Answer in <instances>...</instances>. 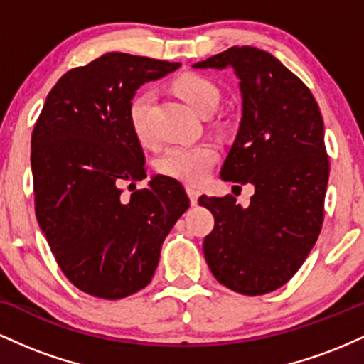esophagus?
<instances>
[{
	"label": "esophagus",
	"mask_w": 364,
	"mask_h": 364,
	"mask_svg": "<svg viewBox=\"0 0 364 364\" xmlns=\"http://www.w3.org/2000/svg\"><path fill=\"white\" fill-rule=\"evenodd\" d=\"M186 191H188V196H190L191 205H196V202H198L200 191L196 190V188H191V186H188V188H186Z\"/></svg>",
	"instance_id": "34e87169"
}]
</instances>
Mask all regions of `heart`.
Masks as SVG:
<instances>
[{
  "label": "heart",
  "mask_w": 364,
  "mask_h": 364,
  "mask_svg": "<svg viewBox=\"0 0 364 364\" xmlns=\"http://www.w3.org/2000/svg\"><path fill=\"white\" fill-rule=\"evenodd\" d=\"M173 89L188 106L193 107L200 114L214 111L220 99V92L215 83L200 73H181L173 80ZM152 99V92L141 90L132 99L128 107L129 127L140 144L152 141V129L149 121ZM215 161L217 149L208 141L196 145H176L169 147L157 159V171L186 185H200L208 176Z\"/></svg>",
  "instance_id": "b5f03b06"
}]
</instances>
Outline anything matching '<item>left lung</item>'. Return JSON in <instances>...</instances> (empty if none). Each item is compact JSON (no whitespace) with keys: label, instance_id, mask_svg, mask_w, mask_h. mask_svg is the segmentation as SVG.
<instances>
[{"label":"left lung","instance_id":"1","mask_svg":"<svg viewBox=\"0 0 364 364\" xmlns=\"http://www.w3.org/2000/svg\"><path fill=\"white\" fill-rule=\"evenodd\" d=\"M193 66H229L240 78L243 116L220 178L255 186L246 208L232 195L200 196L215 220L203 255L225 287L267 294L298 272L321 231L330 171L321 112L310 89L262 49L235 46Z\"/></svg>","mask_w":364,"mask_h":364}]
</instances>
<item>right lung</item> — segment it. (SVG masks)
Returning a JSON list of instances; mask_svg holds the SVG:
<instances>
[{"label": "right lung", "mask_w": 364, "mask_h": 364, "mask_svg": "<svg viewBox=\"0 0 364 364\" xmlns=\"http://www.w3.org/2000/svg\"><path fill=\"white\" fill-rule=\"evenodd\" d=\"M179 63L107 53L66 72L32 132L36 215L58 265L75 287L102 299L144 289L161 246L190 207L176 179L154 176L121 198V185L147 178L128 107L136 89Z\"/></svg>", "instance_id": "obj_1"}]
</instances>
